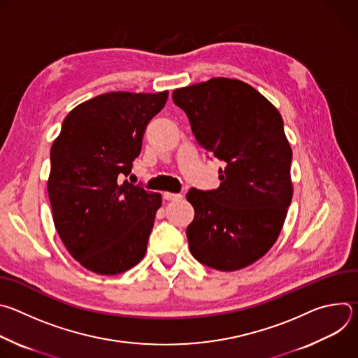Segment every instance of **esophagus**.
<instances>
[{
	"label": "esophagus",
	"mask_w": 358,
	"mask_h": 358,
	"mask_svg": "<svg viewBox=\"0 0 358 358\" xmlns=\"http://www.w3.org/2000/svg\"><path fill=\"white\" fill-rule=\"evenodd\" d=\"M163 196H164V199H167V201H177V199L182 198L181 194H174V192H164Z\"/></svg>",
	"instance_id": "1"
}]
</instances>
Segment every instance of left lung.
<instances>
[{
  "instance_id": "1",
  "label": "left lung",
  "mask_w": 358,
  "mask_h": 358,
  "mask_svg": "<svg viewBox=\"0 0 358 358\" xmlns=\"http://www.w3.org/2000/svg\"><path fill=\"white\" fill-rule=\"evenodd\" d=\"M173 100L199 145L225 163L217 189L187 194L195 211L187 228L189 250L213 269H243L273 246L292 202V148L282 116L238 79L180 87Z\"/></svg>"
}]
</instances>
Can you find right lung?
<instances>
[{"instance_id": "obj_1", "label": "right lung", "mask_w": 358, "mask_h": 358, "mask_svg": "<svg viewBox=\"0 0 358 358\" xmlns=\"http://www.w3.org/2000/svg\"><path fill=\"white\" fill-rule=\"evenodd\" d=\"M167 97L169 90L99 94L69 112L50 147L54 224L73 259L90 272L123 273L144 258L162 194L122 178Z\"/></svg>"}]
</instances>
